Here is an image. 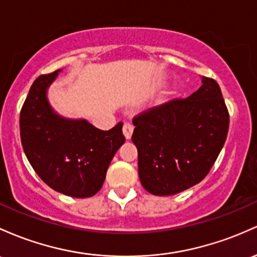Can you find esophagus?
Returning a JSON list of instances; mask_svg holds the SVG:
<instances>
[{"mask_svg": "<svg viewBox=\"0 0 257 257\" xmlns=\"http://www.w3.org/2000/svg\"><path fill=\"white\" fill-rule=\"evenodd\" d=\"M133 131H134L133 124L124 123V125H123V134H124V137H125V139H131L132 134H133Z\"/></svg>", "mask_w": 257, "mask_h": 257, "instance_id": "1", "label": "esophagus"}]
</instances>
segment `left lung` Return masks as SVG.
I'll list each match as a JSON object with an SVG mask.
<instances>
[{"label": "left lung", "instance_id": "obj_1", "mask_svg": "<svg viewBox=\"0 0 257 257\" xmlns=\"http://www.w3.org/2000/svg\"><path fill=\"white\" fill-rule=\"evenodd\" d=\"M133 118L138 171L150 194L168 196L201 182L223 148L229 113L216 80Z\"/></svg>", "mask_w": 257, "mask_h": 257}]
</instances>
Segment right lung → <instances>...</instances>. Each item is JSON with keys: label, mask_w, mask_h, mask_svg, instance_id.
I'll return each mask as SVG.
<instances>
[{"label": "right lung", "mask_w": 257, "mask_h": 257, "mask_svg": "<svg viewBox=\"0 0 257 257\" xmlns=\"http://www.w3.org/2000/svg\"><path fill=\"white\" fill-rule=\"evenodd\" d=\"M58 72L40 75L30 87L19 118L22 145L34 171L50 188L72 197H90L102 188L107 168L125 142L123 123L101 131L86 119L56 113L47 89Z\"/></svg>", "instance_id": "obj_1"}]
</instances>
